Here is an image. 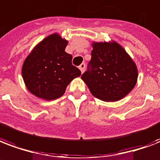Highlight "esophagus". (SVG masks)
Masks as SVG:
<instances>
[{
    "instance_id": "1",
    "label": "esophagus",
    "mask_w": 160,
    "mask_h": 160,
    "mask_svg": "<svg viewBox=\"0 0 160 160\" xmlns=\"http://www.w3.org/2000/svg\"><path fill=\"white\" fill-rule=\"evenodd\" d=\"M79 69H80L81 73H83V72H84V70H85V64H81L80 66H79Z\"/></svg>"
}]
</instances>
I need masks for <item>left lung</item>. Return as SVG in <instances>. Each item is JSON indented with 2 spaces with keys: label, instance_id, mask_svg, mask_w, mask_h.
Segmentation results:
<instances>
[{
  "label": "left lung",
  "instance_id": "left-lung-1",
  "mask_svg": "<svg viewBox=\"0 0 160 160\" xmlns=\"http://www.w3.org/2000/svg\"><path fill=\"white\" fill-rule=\"evenodd\" d=\"M91 59L81 79L95 97L104 102L122 99L138 80L136 64L115 41L93 42Z\"/></svg>",
  "mask_w": 160,
  "mask_h": 160
}]
</instances>
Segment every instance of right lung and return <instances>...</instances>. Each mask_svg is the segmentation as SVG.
Returning a JSON list of instances; mask_svg holds the SVG:
<instances>
[{"mask_svg":"<svg viewBox=\"0 0 160 160\" xmlns=\"http://www.w3.org/2000/svg\"><path fill=\"white\" fill-rule=\"evenodd\" d=\"M68 41L58 33L45 38L34 47L22 68L27 89L41 99H57L81 72L72 65V55L65 52Z\"/></svg>","mask_w":160,"mask_h":160,"instance_id":"1","label":"right lung"}]
</instances>
